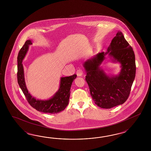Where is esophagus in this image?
<instances>
[{"label":"esophagus","instance_id":"1","mask_svg":"<svg viewBox=\"0 0 151 151\" xmlns=\"http://www.w3.org/2000/svg\"><path fill=\"white\" fill-rule=\"evenodd\" d=\"M76 74L78 75V76H82V75H83V71H82L81 70H78L76 72Z\"/></svg>","mask_w":151,"mask_h":151}]
</instances>
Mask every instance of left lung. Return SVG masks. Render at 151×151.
Masks as SVG:
<instances>
[{"instance_id": "obj_1", "label": "left lung", "mask_w": 151, "mask_h": 151, "mask_svg": "<svg viewBox=\"0 0 151 151\" xmlns=\"http://www.w3.org/2000/svg\"><path fill=\"white\" fill-rule=\"evenodd\" d=\"M106 55L109 62L120 64L121 70L117 75L108 74L101 67ZM82 65L90 95L96 105L108 109L122 105L127 100L136 68L134 51L122 32H117L106 52L98 53L86 60Z\"/></svg>"}]
</instances>
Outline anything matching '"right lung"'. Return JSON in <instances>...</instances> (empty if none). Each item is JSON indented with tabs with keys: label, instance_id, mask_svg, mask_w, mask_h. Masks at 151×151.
<instances>
[{
	"label": "right lung",
	"instance_id": "obj_1",
	"mask_svg": "<svg viewBox=\"0 0 151 151\" xmlns=\"http://www.w3.org/2000/svg\"><path fill=\"white\" fill-rule=\"evenodd\" d=\"M32 41L27 40L21 48L18 55V82L28 102L37 111L54 114L60 112L66 108L69 104L70 88L73 80L76 78V74L69 77L60 78L59 88L51 98L47 100L36 99L28 91L25 81L24 70L22 62L29 50V46L32 45Z\"/></svg>",
	"mask_w": 151,
	"mask_h": 151
}]
</instances>
